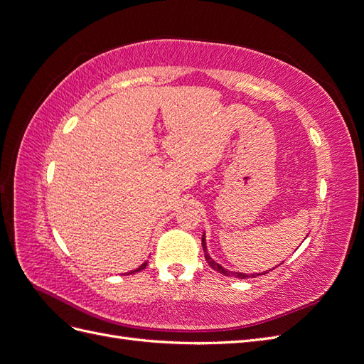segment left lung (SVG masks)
Returning <instances> with one entry per match:
<instances>
[{"mask_svg": "<svg viewBox=\"0 0 364 364\" xmlns=\"http://www.w3.org/2000/svg\"><path fill=\"white\" fill-rule=\"evenodd\" d=\"M202 246H203V252H205V259L208 261V264L209 266H211V269H214L215 272H218V273H222V274H225V277H235V278H240V279H246V278H255V277H258L259 273H257V274H246V273H238V272H230V270H228V269H225V267H222L220 266V264H217L211 257H209V253H208V250H206V241H205V235L202 237ZM267 272H264V273H261V274H266Z\"/></svg>", "mask_w": 364, "mask_h": 364, "instance_id": "obj_1", "label": "left lung"}]
</instances>
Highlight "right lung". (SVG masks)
<instances>
[{"label": "right lung", "mask_w": 364, "mask_h": 364, "mask_svg": "<svg viewBox=\"0 0 364 364\" xmlns=\"http://www.w3.org/2000/svg\"><path fill=\"white\" fill-rule=\"evenodd\" d=\"M146 266H147V262H144V264H141V266L136 269V270H132V272H129V273H126V274H130V273H135V272H139V270H142V269H146Z\"/></svg>", "instance_id": "obj_1"}]
</instances>
